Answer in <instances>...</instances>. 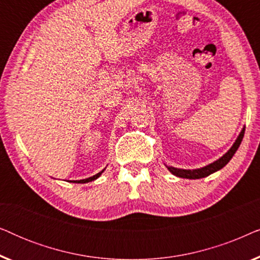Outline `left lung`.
<instances>
[{
    "label": "left lung",
    "mask_w": 260,
    "mask_h": 260,
    "mask_svg": "<svg viewBox=\"0 0 260 260\" xmlns=\"http://www.w3.org/2000/svg\"><path fill=\"white\" fill-rule=\"evenodd\" d=\"M244 134H245V127H243V130H241L239 136H238V138L236 140V142H234L232 147H231L230 150L227 151L225 155L221 156L219 159H216L215 162L211 163V165L202 167V168H199V169H179V168H174V167H169V166H167V168H168V170L173 174V175L182 177V179L195 180V179H202V177L211 175V174L218 172V170L223 168V167L231 161V158H232L233 155L236 154V151L238 150V148H239L241 141H243Z\"/></svg>",
    "instance_id": "1"
}]
</instances>
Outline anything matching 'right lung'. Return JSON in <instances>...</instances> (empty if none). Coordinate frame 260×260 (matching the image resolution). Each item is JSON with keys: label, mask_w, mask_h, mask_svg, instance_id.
Wrapping results in <instances>:
<instances>
[{"label": "right lung", "mask_w": 260, "mask_h": 260, "mask_svg": "<svg viewBox=\"0 0 260 260\" xmlns=\"http://www.w3.org/2000/svg\"><path fill=\"white\" fill-rule=\"evenodd\" d=\"M104 170H105V169H103L102 172H99L98 174H95V175L91 176V177H87V179H84V180H78V181H70V182H74V183H87V182H91V181L97 180L98 177L102 175V173L104 172Z\"/></svg>", "instance_id": "add662e5"}]
</instances>
